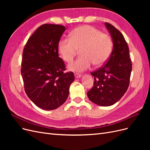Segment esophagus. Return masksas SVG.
<instances>
[{
	"mask_svg": "<svg viewBox=\"0 0 150 150\" xmlns=\"http://www.w3.org/2000/svg\"><path fill=\"white\" fill-rule=\"evenodd\" d=\"M74 76H75V78H80L81 77V74H78V73H75L74 74Z\"/></svg>",
	"mask_w": 150,
	"mask_h": 150,
	"instance_id": "1",
	"label": "esophagus"
}]
</instances>
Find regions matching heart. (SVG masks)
I'll use <instances>...</instances> for the list:
<instances>
[{"instance_id":"b5f03b06","label":"heart","mask_w":150,"mask_h":150,"mask_svg":"<svg viewBox=\"0 0 150 150\" xmlns=\"http://www.w3.org/2000/svg\"><path fill=\"white\" fill-rule=\"evenodd\" d=\"M58 52L64 61H72L78 50L81 56L68 64L73 72H83L92 66H101L110 57L112 42L110 35L93 26H79L71 32V38H62L58 42Z\"/></svg>"}]
</instances>
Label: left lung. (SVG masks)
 <instances>
[{"mask_svg": "<svg viewBox=\"0 0 150 150\" xmlns=\"http://www.w3.org/2000/svg\"><path fill=\"white\" fill-rule=\"evenodd\" d=\"M113 44L107 62L92 72L94 86L87 95L89 100L101 106H110L123 96L129 84L132 64L124 36L111 24L104 23Z\"/></svg>", "mask_w": 150, "mask_h": 150, "instance_id": "obj_1", "label": "left lung"}]
</instances>
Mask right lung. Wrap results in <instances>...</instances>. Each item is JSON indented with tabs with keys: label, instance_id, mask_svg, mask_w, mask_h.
Masks as SVG:
<instances>
[{
	"label": "right lung",
	"instance_id": "1",
	"mask_svg": "<svg viewBox=\"0 0 150 150\" xmlns=\"http://www.w3.org/2000/svg\"><path fill=\"white\" fill-rule=\"evenodd\" d=\"M66 29L60 25H42L24 49L21 74L25 91L44 110H56L64 104L74 81L73 72L64 73V62L58 54V42Z\"/></svg>",
	"mask_w": 150,
	"mask_h": 150
}]
</instances>
